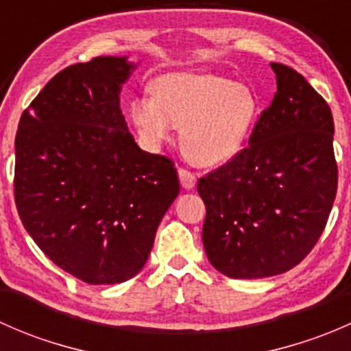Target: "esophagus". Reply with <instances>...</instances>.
<instances>
[{
  "label": "esophagus",
  "mask_w": 351,
  "mask_h": 351,
  "mask_svg": "<svg viewBox=\"0 0 351 351\" xmlns=\"http://www.w3.org/2000/svg\"><path fill=\"white\" fill-rule=\"evenodd\" d=\"M178 176H180V183H182V186L185 190H192L193 186H195L197 178H195V175H193V173L189 171V169L180 168L178 169Z\"/></svg>",
  "instance_id": "obj_1"
}]
</instances>
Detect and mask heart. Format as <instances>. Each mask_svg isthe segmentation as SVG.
I'll list each match as a JSON object with an SVG mask.
<instances>
[{
	"label": "heart",
	"mask_w": 351,
	"mask_h": 351,
	"mask_svg": "<svg viewBox=\"0 0 351 351\" xmlns=\"http://www.w3.org/2000/svg\"><path fill=\"white\" fill-rule=\"evenodd\" d=\"M153 90L130 101V119L151 144L165 143L182 125V147L197 166H221L243 151L258 119L250 86L205 71H171Z\"/></svg>",
	"instance_id": "1"
}]
</instances>
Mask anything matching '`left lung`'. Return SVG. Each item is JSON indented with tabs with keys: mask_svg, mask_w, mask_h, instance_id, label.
Masks as SVG:
<instances>
[{
	"mask_svg": "<svg viewBox=\"0 0 351 351\" xmlns=\"http://www.w3.org/2000/svg\"><path fill=\"white\" fill-rule=\"evenodd\" d=\"M277 93L247 147L198 180L202 241L215 270L231 278L284 274L323 234L338 186L329 105L292 67L271 62Z\"/></svg>",
	"mask_w": 351,
	"mask_h": 351,
	"instance_id": "1",
	"label": "left lung"
}]
</instances>
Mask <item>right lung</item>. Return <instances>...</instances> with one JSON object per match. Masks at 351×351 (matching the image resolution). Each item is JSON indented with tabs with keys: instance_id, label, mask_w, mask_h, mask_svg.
I'll use <instances>...</instances> for the list:
<instances>
[{
	"instance_id": "add662e5",
	"label": "right lung",
	"mask_w": 351,
	"mask_h": 351,
	"mask_svg": "<svg viewBox=\"0 0 351 351\" xmlns=\"http://www.w3.org/2000/svg\"><path fill=\"white\" fill-rule=\"evenodd\" d=\"M137 64L95 58L56 74L22 113L15 202L37 246L90 285L122 284L146 265L180 193L171 159L141 149L120 110Z\"/></svg>"
}]
</instances>
